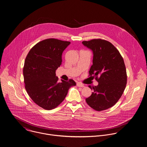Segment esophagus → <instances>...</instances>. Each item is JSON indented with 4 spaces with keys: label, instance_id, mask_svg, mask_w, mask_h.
<instances>
[{
    "label": "esophagus",
    "instance_id": "obj_1",
    "mask_svg": "<svg viewBox=\"0 0 147 147\" xmlns=\"http://www.w3.org/2000/svg\"><path fill=\"white\" fill-rule=\"evenodd\" d=\"M77 86H79V87H82V88H84V87L85 86L84 85L82 84L81 82H78V83H77Z\"/></svg>",
    "mask_w": 147,
    "mask_h": 147
}]
</instances>
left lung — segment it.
<instances>
[{"label": "left lung", "instance_id": "obj_1", "mask_svg": "<svg viewBox=\"0 0 147 147\" xmlns=\"http://www.w3.org/2000/svg\"><path fill=\"white\" fill-rule=\"evenodd\" d=\"M82 44L93 51V65L89 71L98 82L92 88V95L86 98L87 104L101 111L113 106L124 92L127 74L123 58L110 42L100 39L83 41Z\"/></svg>", "mask_w": 147, "mask_h": 147}]
</instances>
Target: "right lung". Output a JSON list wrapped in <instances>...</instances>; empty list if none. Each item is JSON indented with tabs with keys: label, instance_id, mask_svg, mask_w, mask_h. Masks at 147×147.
<instances>
[{
	"label": "right lung",
	"instance_id": "obj_1",
	"mask_svg": "<svg viewBox=\"0 0 147 147\" xmlns=\"http://www.w3.org/2000/svg\"><path fill=\"white\" fill-rule=\"evenodd\" d=\"M69 41L55 39L42 40L27 55L23 68L25 89L31 99L44 109L58 106L66 98L68 89L76 85L69 79L58 82L56 69L62 64V55Z\"/></svg>",
	"mask_w": 147,
	"mask_h": 147
}]
</instances>
